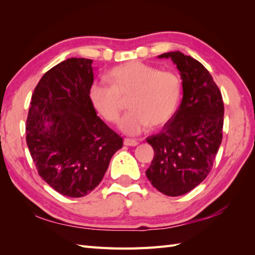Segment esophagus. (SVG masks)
I'll use <instances>...</instances> for the list:
<instances>
[{
  "label": "esophagus",
  "instance_id": "1",
  "mask_svg": "<svg viewBox=\"0 0 255 255\" xmlns=\"http://www.w3.org/2000/svg\"><path fill=\"white\" fill-rule=\"evenodd\" d=\"M124 144L129 145V147H136V145L138 144V141H137V140H134V139L126 138V139H124Z\"/></svg>",
  "mask_w": 255,
  "mask_h": 255
}]
</instances>
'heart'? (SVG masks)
<instances>
[{
  "mask_svg": "<svg viewBox=\"0 0 255 255\" xmlns=\"http://www.w3.org/2000/svg\"><path fill=\"white\" fill-rule=\"evenodd\" d=\"M112 85L93 82L89 89L92 107L108 123H117L122 110L121 97H128V107L119 128L137 136L150 125L162 126L174 116L182 96V81L172 71H160L150 64L130 61L112 69L107 74Z\"/></svg>",
  "mask_w": 255,
  "mask_h": 255,
  "instance_id": "b5f03b06",
  "label": "heart"
}]
</instances>
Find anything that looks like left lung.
<instances>
[{"mask_svg":"<svg viewBox=\"0 0 255 255\" xmlns=\"http://www.w3.org/2000/svg\"><path fill=\"white\" fill-rule=\"evenodd\" d=\"M180 72L183 97L162 131L147 138L154 150L145 171L153 187L167 196L192 191L209 174L223 139L224 102L208 70L180 51L160 55Z\"/></svg>","mask_w":255,"mask_h":255,"instance_id":"obj_1","label":"left lung"}]
</instances>
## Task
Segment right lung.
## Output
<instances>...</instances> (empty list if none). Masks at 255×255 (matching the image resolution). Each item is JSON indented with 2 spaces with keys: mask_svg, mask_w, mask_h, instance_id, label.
<instances>
[{
  "mask_svg": "<svg viewBox=\"0 0 255 255\" xmlns=\"http://www.w3.org/2000/svg\"><path fill=\"white\" fill-rule=\"evenodd\" d=\"M92 62L70 58L42 75L26 122V142L39 175L58 193L74 198L99 185L123 147V138L90 103Z\"/></svg>",
  "mask_w": 255,
  "mask_h": 255,
  "instance_id": "1",
  "label": "right lung"
}]
</instances>
